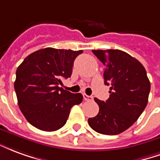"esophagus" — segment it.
<instances>
[{
	"label": "esophagus",
	"mask_w": 160,
	"mask_h": 160,
	"mask_svg": "<svg viewBox=\"0 0 160 160\" xmlns=\"http://www.w3.org/2000/svg\"><path fill=\"white\" fill-rule=\"evenodd\" d=\"M83 99L87 101H91L93 100V97L90 96V95H87L86 94H83Z\"/></svg>",
	"instance_id": "obj_1"
}]
</instances>
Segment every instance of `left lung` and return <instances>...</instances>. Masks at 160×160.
Masks as SVG:
<instances>
[{
	"mask_svg": "<svg viewBox=\"0 0 160 160\" xmlns=\"http://www.w3.org/2000/svg\"><path fill=\"white\" fill-rule=\"evenodd\" d=\"M106 66L105 84L111 85L106 101L94 98L99 113L88 118L94 131L113 136L129 129L147 107L150 82L144 66L129 53L118 49L92 50Z\"/></svg>",
	"mask_w": 160,
	"mask_h": 160,
	"instance_id": "1",
	"label": "left lung"
}]
</instances>
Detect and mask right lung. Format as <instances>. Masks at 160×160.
Masks as SVG:
<instances>
[{"mask_svg":"<svg viewBox=\"0 0 160 160\" xmlns=\"http://www.w3.org/2000/svg\"><path fill=\"white\" fill-rule=\"evenodd\" d=\"M82 50L46 48L28 55L16 71L14 89L18 107L31 125L44 131H55L66 124L82 94L59 88L62 78L72 76L74 60Z\"/></svg>","mask_w":160,"mask_h":160,"instance_id":"1","label":"right lung"}]
</instances>
